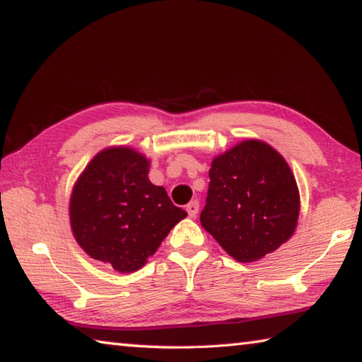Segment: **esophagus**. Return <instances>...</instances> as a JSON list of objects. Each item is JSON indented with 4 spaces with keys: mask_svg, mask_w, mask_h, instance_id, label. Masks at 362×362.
<instances>
[{
    "mask_svg": "<svg viewBox=\"0 0 362 362\" xmlns=\"http://www.w3.org/2000/svg\"><path fill=\"white\" fill-rule=\"evenodd\" d=\"M198 211H199V203L198 201H189V203L187 204V212H188V216L189 217H196V214H198Z\"/></svg>",
    "mask_w": 362,
    "mask_h": 362,
    "instance_id": "1",
    "label": "esophagus"
}]
</instances>
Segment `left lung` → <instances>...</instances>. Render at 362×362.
<instances>
[{"mask_svg":"<svg viewBox=\"0 0 362 362\" xmlns=\"http://www.w3.org/2000/svg\"><path fill=\"white\" fill-rule=\"evenodd\" d=\"M209 179L201 225L235 260H260L293 235L297 182L273 146L244 140L212 159Z\"/></svg>","mask_w":362,"mask_h":362,"instance_id":"obj_1","label":"left lung"}]
</instances>
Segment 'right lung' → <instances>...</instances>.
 Returning a JSON list of instances; mask_svg holds the SVG:
<instances>
[{
    "instance_id": "add662e5",
    "label": "right lung",
    "mask_w": 362,
    "mask_h": 362,
    "mask_svg": "<svg viewBox=\"0 0 362 362\" xmlns=\"http://www.w3.org/2000/svg\"><path fill=\"white\" fill-rule=\"evenodd\" d=\"M150 159L129 146L93 158L73 187L70 225L76 243L116 272L142 268L169 231L187 217L166 189L148 179Z\"/></svg>"
}]
</instances>
